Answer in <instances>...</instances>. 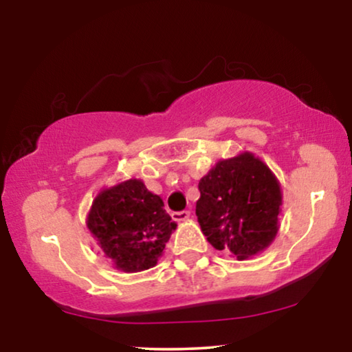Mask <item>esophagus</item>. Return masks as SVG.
Segmentation results:
<instances>
[{
    "instance_id": "obj_1",
    "label": "esophagus",
    "mask_w": 352,
    "mask_h": 352,
    "mask_svg": "<svg viewBox=\"0 0 352 352\" xmlns=\"http://www.w3.org/2000/svg\"><path fill=\"white\" fill-rule=\"evenodd\" d=\"M190 210H182V212H174L172 214V219H174L175 221H185L190 219Z\"/></svg>"
}]
</instances>
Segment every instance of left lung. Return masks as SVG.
Here are the masks:
<instances>
[{"label": "left lung", "instance_id": "1", "mask_svg": "<svg viewBox=\"0 0 352 352\" xmlns=\"http://www.w3.org/2000/svg\"><path fill=\"white\" fill-rule=\"evenodd\" d=\"M196 215L207 241L237 260L263 252L279 230L280 185L263 161L241 153L199 180Z\"/></svg>", "mask_w": 352, "mask_h": 352}]
</instances>
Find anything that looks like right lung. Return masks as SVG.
I'll list each match as a JSON object with an SVG mask.
<instances>
[{"label":"right lung","mask_w":352,"mask_h":352,"mask_svg":"<svg viewBox=\"0 0 352 352\" xmlns=\"http://www.w3.org/2000/svg\"><path fill=\"white\" fill-rule=\"evenodd\" d=\"M87 228L115 268L138 273L153 268L177 228L164 202L131 178L98 192L87 217Z\"/></svg>","instance_id":"obj_1"}]
</instances>
